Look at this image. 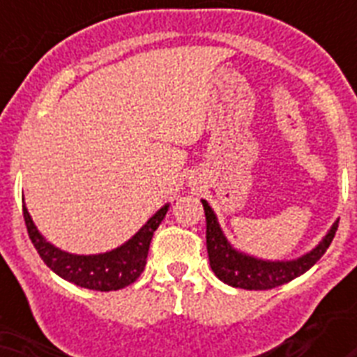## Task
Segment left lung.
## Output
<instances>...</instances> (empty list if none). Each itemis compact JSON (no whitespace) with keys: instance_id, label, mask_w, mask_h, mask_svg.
<instances>
[{"instance_id":"1","label":"left lung","mask_w":357,"mask_h":357,"mask_svg":"<svg viewBox=\"0 0 357 357\" xmlns=\"http://www.w3.org/2000/svg\"><path fill=\"white\" fill-rule=\"evenodd\" d=\"M204 211H206L207 222V254H209V265L215 276L220 282L228 283L231 287L248 289V291H266L274 289L278 285L289 283L305 271H310L317 261L321 259L328 246L332 244L335 231H337L339 222H335L330 228L324 238L317 244L315 248L304 254L298 259L293 261H265L257 259L254 255H246L228 243L224 237L220 224L217 220V215L213 213L206 200H202Z\"/></svg>"}]
</instances>
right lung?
Returning <instances> with one entry per match:
<instances>
[{
  "label": "right lung",
  "mask_w": 357,
  "mask_h": 357,
  "mask_svg": "<svg viewBox=\"0 0 357 357\" xmlns=\"http://www.w3.org/2000/svg\"><path fill=\"white\" fill-rule=\"evenodd\" d=\"M168 211V204L162 206L142 228L123 243L119 248L96 255L68 254L47 243L40 231L33 224L27 207L24 206V220L27 226L31 243L36 248L42 261L52 268L57 276L66 282L92 289V291H119L128 287L142 274L146 266V257L150 250L153 231L159 228Z\"/></svg>",
  "instance_id": "add662e5"
}]
</instances>
